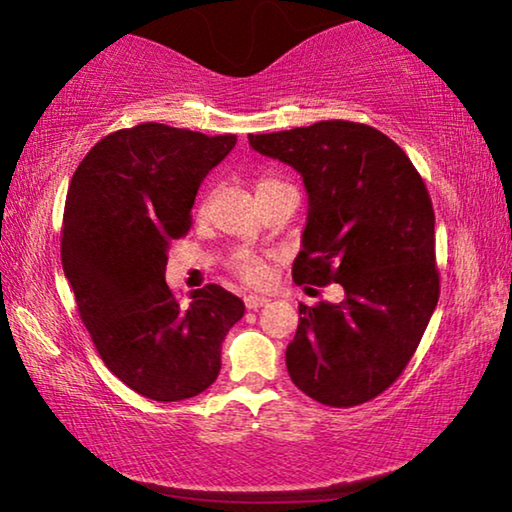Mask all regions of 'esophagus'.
<instances>
[{"label": "esophagus", "instance_id": "1", "mask_svg": "<svg viewBox=\"0 0 512 512\" xmlns=\"http://www.w3.org/2000/svg\"><path fill=\"white\" fill-rule=\"evenodd\" d=\"M268 298H265V295H244V307L247 309H261V307H265L268 305Z\"/></svg>", "mask_w": 512, "mask_h": 512}]
</instances>
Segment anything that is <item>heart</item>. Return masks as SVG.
<instances>
[{
	"label": "heart",
	"instance_id": "b5f03b06",
	"mask_svg": "<svg viewBox=\"0 0 512 512\" xmlns=\"http://www.w3.org/2000/svg\"><path fill=\"white\" fill-rule=\"evenodd\" d=\"M281 184L284 182L274 180V177H263V180L258 182L256 194L261 196V194H265V191L281 187ZM231 270L238 274L242 281H247V284H263L265 277H268V265H265V258L254 254V251H238V254L231 258Z\"/></svg>",
	"mask_w": 512,
	"mask_h": 512
}]
</instances>
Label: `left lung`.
Returning a JSON list of instances; mask_svg holds the SVG:
<instances>
[{"mask_svg": "<svg viewBox=\"0 0 512 512\" xmlns=\"http://www.w3.org/2000/svg\"><path fill=\"white\" fill-rule=\"evenodd\" d=\"M302 175L309 212L295 284L344 286L300 305L286 348L293 383L325 406L365 404L399 379L439 302L434 207L402 147L346 120L249 136Z\"/></svg>", "mask_w": 512, "mask_h": 512, "instance_id": "obj_1", "label": "left lung"}]
</instances>
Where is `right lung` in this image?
I'll return each mask as SVG.
<instances>
[{"label":"right lung","mask_w":512,"mask_h":512,"mask_svg":"<svg viewBox=\"0 0 512 512\" xmlns=\"http://www.w3.org/2000/svg\"><path fill=\"white\" fill-rule=\"evenodd\" d=\"M238 138L145 122L101 138L66 191L62 265L101 360L154 402L217 381L221 342L244 302L217 284L180 305L166 284L168 247L191 228L205 175Z\"/></svg>","instance_id":"1"}]
</instances>
